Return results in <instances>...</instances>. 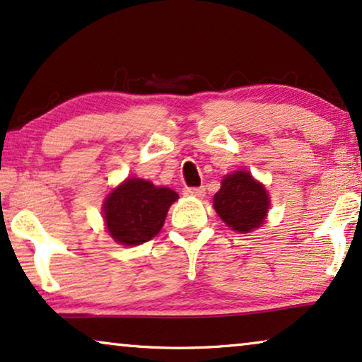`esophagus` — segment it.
<instances>
[{
	"label": "esophagus",
	"instance_id": "1",
	"mask_svg": "<svg viewBox=\"0 0 362 362\" xmlns=\"http://www.w3.org/2000/svg\"><path fill=\"white\" fill-rule=\"evenodd\" d=\"M183 195L202 198L204 195V187H185L183 188Z\"/></svg>",
	"mask_w": 362,
	"mask_h": 362
}]
</instances>
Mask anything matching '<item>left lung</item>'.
Listing matches in <instances>:
<instances>
[{
    "label": "left lung",
    "instance_id": "1",
    "mask_svg": "<svg viewBox=\"0 0 362 362\" xmlns=\"http://www.w3.org/2000/svg\"><path fill=\"white\" fill-rule=\"evenodd\" d=\"M213 204L230 229L245 234L265 223L269 197L263 183L253 179L250 172L240 169L224 177Z\"/></svg>",
    "mask_w": 362,
    "mask_h": 362
}]
</instances>
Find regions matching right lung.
<instances>
[{
  "label": "right lung",
  "mask_w": 362,
  "mask_h": 362,
  "mask_svg": "<svg viewBox=\"0 0 362 362\" xmlns=\"http://www.w3.org/2000/svg\"><path fill=\"white\" fill-rule=\"evenodd\" d=\"M179 195L143 179H127L109 193L102 206L107 233L117 244L141 245L163 229L170 204Z\"/></svg>",
  "instance_id": "1"
}]
</instances>
